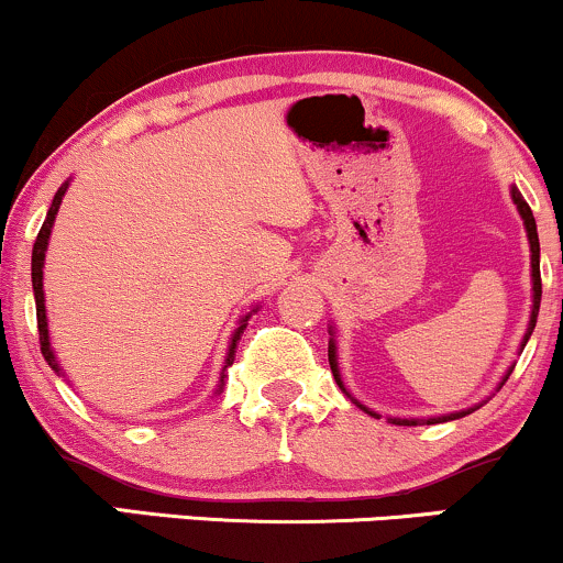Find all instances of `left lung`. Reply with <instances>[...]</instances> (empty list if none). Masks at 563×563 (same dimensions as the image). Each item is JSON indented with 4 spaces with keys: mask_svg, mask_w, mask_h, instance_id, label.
<instances>
[{
    "mask_svg": "<svg viewBox=\"0 0 563 563\" xmlns=\"http://www.w3.org/2000/svg\"><path fill=\"white\" fill-rule=\"evenodd\" d=\"M510 196H514L516 209H519L521 219H525V228H527V235H529V251H532V288H534V307H532V320H529V331H527V335H525V344H527L529 335H532V331H534V322H538V309H540V296H542V280H540V241H538V224H534L532 209H529V206H527V200L521 198V192L516 190V187H514V190H510ZM525 344H521V346H525ZM328 363H331V371H333L335 384H339L341 389H344V384H341V376H339V365H335V344H333V341H331V344H328ZM508 376H510V371H508ZM508 376H506V378H508ZM506 378H503V384H506ZM367 412H371V410H367ZM466 412H471V410L452 412V416H442V418H429V421H426V423L455 421V418H463V416H466ZM394 423L416 426L418 421H405V418H394Z\"/></svg>",
    "mask_w": 563,
    "mask_h": 563,
    "instance_id": "left-lung-1",
    "label": "left lung"
}]
</instances>
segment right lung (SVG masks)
Wrapping results in <instances>:
<instances>
[{
    "mask_svg": "<svg viewBox=\"0 0 563 563\" xmlns=\"http://www.w3.org/2000/svg\"><path fill=\"white\" fill-rule=\"evenodd\" d=\"M66 187L63 185L60 190L55 192V200L53 206H49L47 211V219H44L42 230H38L36 241H34V254H31V283H34V299H36V325H38V344H42V354L44 360H47L49 365H53V371L60 373V367L55 363V354L53 349H49V333H47V312H44V290H42V267H44V251H47V241H49V230H53V222H55V214L57 209H60L63 203V196H66ZM245 320H249V314L241 320V328H238L235 335H232V344H230V352H228V365H232V360H235V349H238V341H241L243 335V328H245ZM224 365V367H228ZM222 384H224V376H222Z\"/></svg>",
    "mask_w": 563,
    "mask_h": 563,
    "instance_id": "add662e5",
    "label": "right lung"
}]
</instances>
